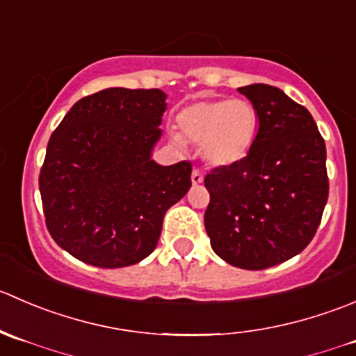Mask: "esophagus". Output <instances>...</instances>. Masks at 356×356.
<instances>
[{"mask_svg": "<svg viewBox=\"0 0 356 356\" xmlns=\"http://www.w3.org/2000/svg\"><path fill=\"white\" fill-rule=\"evenodd\" d=\"M202 181H204L202 173H200L199 170H193L192 171V183H193V185H200Z\"/></svg>", "mask_w": 356, "mask_h": 356, "instance_id": "obj_1", "label": "esophagus"}]
</instances>
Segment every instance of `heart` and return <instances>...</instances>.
<instances>
[{"mask_svg": "<svg viewBox=\"0 0 356 356\" xmlns=\"http://www.w3.org/2000/svg\"><path fill=\"white\" fill-rule=\"evenodd\" d=\"M179 135L200 145L204 161L214 168H232L248 157L259 115L244 98H204L186 105L177 115Z\"/></svg>", "mask_w": 356, "mask_h": 356, "instance_id": "1", "label": "heart"}]
</instances>
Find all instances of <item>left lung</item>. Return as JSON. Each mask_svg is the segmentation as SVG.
Wrapping results in <instances>:
<instances>
[{
	"instance_id": "1",
	"label": "left lung",
	"mask_w": 356,
	"mask_h": 356,
	"mask_svg": "<svg viewBox=\"0 0 356 356\" xmlns=\"http://www.w3.org/2000/svg\"><path fill=\"white\" fill-rule=\"evenodd\" d=\"M259 128L248 157L204 179V225L213 251L244 270H265L312 242L329 195L325 142L312 114L282 90L249 84Z\"/></svg>"
}]
</instances>
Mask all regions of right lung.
Masks as SVG:
<instances>
[{"instance_id": "right-lung-1", "label": "right lung", "mask_w": 356, "mask_h": 356, "mask_svg": "<svg viewBox=\"0 0 356 356\" xmlns=\"http://www.w3.org/2000/svg\"><path fill=\"white\" fill-rule=\"evenodd\" d=\"M168 95L107 88L72 105L47 147L40 192L63 251L98 268L136 265L156 249L166 211L192 186V164L152 152Z\"/></svg>"}]
</instances>
